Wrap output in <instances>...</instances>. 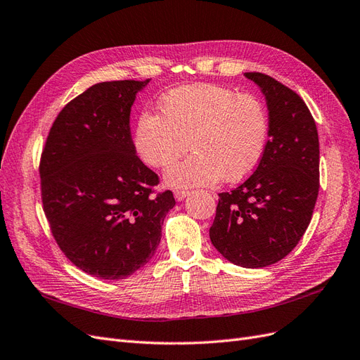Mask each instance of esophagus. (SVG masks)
Here are the masks:
<instances>
[{
	"label": "esophagus",
	"instance_id": "1",
	"mask_svg": "<svg viewBox=\"0 0 360 360\" xmlns=\"http://www.w3.org/2000/svg\"><path fill=\"white\" fill-rule=\"evenodd\" d=\"M189 195H191V192H189V191H180V189L174 191V197H176V200H177V201H183L184 198L189 197Z\"/></svg>",
	"mask_w": 360,
	"mask_h": 360
}]
</instances>
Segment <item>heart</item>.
<instances>
[{"label":"heart","mask_w":360,"mask_h":360,"mask_svg":"<svg viewBox=\"0 0 360 360\" xmlns=\"http://www.w3.org/2000/svg\"><path fill=\"white\" fill-rule=\"evenodd\" d=\"M159 114L143 111L134 130L138 156L153 168L174 163L165 181L174 188L237 183L254 174L263 160L270 118L258 96L216 84L172 89L159 101Z\"/></svg>","instance_id":"heart-1"}]
</instances>
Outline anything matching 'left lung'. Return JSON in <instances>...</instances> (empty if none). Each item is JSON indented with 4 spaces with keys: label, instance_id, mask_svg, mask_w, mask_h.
I'll return each mask as SVG.
<instances>
[{
    "label": "left lung",
    "instance_id": "left-lung-1",
    "mask_svg": "<svg viewBox=\"0 0 360 360\" xmlns=\"http://www.w3.org/2000/svg\"><path fill=\"white\" fill-rule=\"evenodd\" d=\"M245 76L266 96L269 144L252 176L219 193L210 240L231 263L258 269L287 257L307 231L319 197L320 147L314 117L296 91L266 73Z\"/></svg>",
    "mask_w": 360,
    "mask_h": 360
}]
</instances>
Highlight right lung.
Here are the masks:
<instances>
[{"label":"right lung","mask_w":360,"mask_h":360,"mask_svg":"<svg viewBox=\"0 0 360 360\" xmlns=\"http://www.w3.org/2000/svg\"><path fill=\"white\" fill-rule=\"evenodd\" d=\"M150 82L111 81L76 96L53 122L39 172L43 212L57 245L82 271L124 279L146 266L176 205L136 155L135 94Z\"/></svg>","instance_id":"add662e5"}]
</instances>
